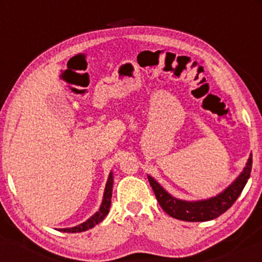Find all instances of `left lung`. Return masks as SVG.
<instances>
[{
    "label": "left lung",
    "mask_w": 262,
    "mask_h": 262,
    "mask_svg": "<svg viewBox=\"0 0 262 262\" xmlns=\"http://www.w3.org/2000/svg\"><path fill=\"white\" fill-rule=\"evenodd\" d=\"M252 166V154H250L244 170L239 176L217 196L200 201H183L171 196L154 177L148 175L154 193L161 208L172 218L185 222H207L218 218L233 206L236 198L244 189Z\"/></svg>",
    "instance_id": "8db88e82"
}]
</instances>
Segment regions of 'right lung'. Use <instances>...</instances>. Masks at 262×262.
Segmentation results:
<instances>
[{
    "label": "right lung",
    "mask_w": 262,
    "mask_h": 262,
    "mask_svg": "<svg viewBox=\"0 0 262 262\" xmlns=\"http://www.w3.org/2000/svg\"><path fill=\"white\" fill-rule=\"evenodd\" d=\"M112 187H113V172H110V176H108V180L106 183V188H104L103 200H102L100 209H98L92 217H90L86 222H83V223H81L73 228H64V229H60V231H65V233H81V231H86L91 229V228L95 227V225L101 223V222L104 219V217L108 214V212H110L111 198H112V191H113Z\"/></svg>",
    "instance_id": "1"
}]
</instances>
